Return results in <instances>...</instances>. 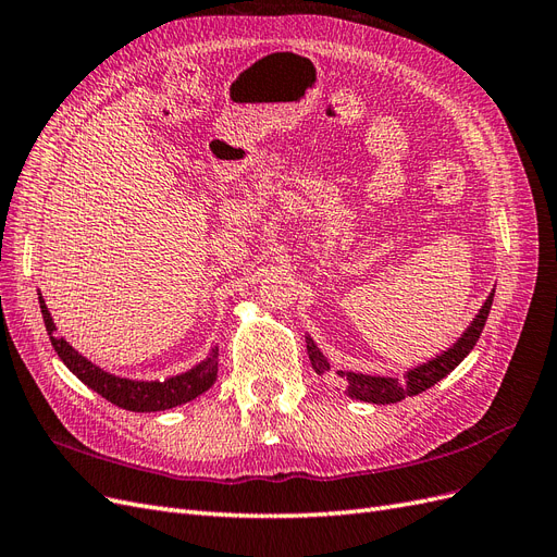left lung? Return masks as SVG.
Returning <instances> with one entry per match:
<instances>
[{
    "instance_id": "1",
    "label": "left lung",
    "mask_w": 557,
    "mask_h": 557,
    "mask_svg": "<svg viewBox=\"0 0 557 557\" xmlns=\"http://www.w3.org/2000/svg\"><path fill=\"white\" fill-rule=\"evenodd\" d=\"M493 297H495V290L487 295L481 311L476 313L474 320H471V325L462 332L458 342H455L448 350H444L442 356H436L420 367L409 369V372L401 379L369 376V374H360V372H342V369L339 372H334L336 376H339V381H344V387H346L344 393L352 399L369 401V404H395V401H401L404 397H413L418 393L428 391V387H432L436 381H442L446 374H450L453 369L469 356L471 348L476 346L485 320H487V313H491ZM307 352H309L311 367L315 369L318 376L332 374V364L327 362L323 352H320V348L313 344L309 334H307Z\"/></svg>"
}]
</instances>
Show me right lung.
I'll return each mask as SVG.
<instances>
[{
	"label": "right lung",
	"mask_w": 557,
	"mask_h": 557,
	"mask_svg": "<svg viewBox=\"0 0 557 557\" xmlns=\"http://www.w3.org/2000/svg\"><path fill=\"white\" fill-rule=\"evenodd\" d=\"M39 307L46 323V332L50 336V344H53L60 360L66 364V369L97 395H102L111 404L127 411L137 413H150V411H166L181 407V404L199 397L207 393L209 387L215 383L218 376V346L211 348L209 356L195 364L193 369L176 376H170L164 381H134L115 376L111 372H104L102 367H97L88 358H83L76 348L66 344L62 336H55V323L53 315H50L44 297L39 295Z\"/></svg>",
	"instance_id": "1"
}]
</instances>
